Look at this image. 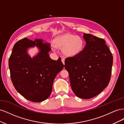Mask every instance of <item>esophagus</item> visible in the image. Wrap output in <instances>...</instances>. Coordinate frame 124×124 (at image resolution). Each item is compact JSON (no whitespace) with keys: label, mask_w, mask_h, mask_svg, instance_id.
I'll return each instance as SVG.
<instances>
[{"label":"esophagus","mask_w":124,"mask_h":124,"mask_svg":"<svg viewBox=\"0 0 124 124\" xmlns=\"http://www.w3.org/2000/svg\"><path fill=\"white\" fill-rule=\"evenodd\" d=\"M65 58H62V62L63 63V65H65Z\"/></svg>","instance_id":"esophagus-1"}]
</instances>
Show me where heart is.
I'll return each instance as SVG.
<instances>
[{
  "label": "heart",
  "instance_id": "1",
  "mask_svg": "<svg viewBox=\"0 0 124 124\" xmlns=\"http://www.w3.org/2000/svg\"><path fill=\"white\" fill-rule=\"evenodd\" d=\"M54 44L56 47L63 48V53L69 56L78 54L84 47V41L81 37L72 34L58 37L54 40Z\"/></svg>",
  "mask_w": 124,
  "mask_h": 124
}]
</instances>
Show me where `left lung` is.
<instances>
[{"instance_id": "8db88e82", "label": "left lung", "mask_w": 124, "mask_h": 124, "mask_svg": "<svg viewBox=\"0 0 124 124\" xmlns=\"http://www.w3.org/2000/svg\"><path fill=\"white\" fill-rule=\"evenodd\" d=\"M86 44L80 53L66 58L71 88L82 99H90L107 87L110 81L113 56L102 38L84 33Z\"/></svg>"}]
</instances>
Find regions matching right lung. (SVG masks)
Returning a JSON list of instances; mask_svg holds the SVG:
<instances>
[{"mask_svg": "<svg viewBox=\"0 0 124 124\" xmlns=\"http://www.w3.org/2000/svg\"><path fill=\"white\" fill-rule=\"evenodd\" d=\"M36 45L39 53L31 59L27 54L28 47ZM48 43L42 40L35 41L25 38L14 44L9 59L10 77L14 87L25 98L34 102L46 100L51 95L56 75L64 65L59 58H50Z\"/></svg>", "mask_w": 124, "mask_h": 124, "instance_id": "add662e5", "label": "right lung"}]
</instances>
